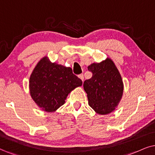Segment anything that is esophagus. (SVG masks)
<instances>
[{
    "label": "esophagus",
    "instance_id": "esophagus-1",
    "mask_svg": "<svg viewBox=\"0 0 155 155\" xmlns=\"http://www.w3.org/2000/svg\"><path fill=\"white\" fill-rule=\"evenodd\" d=\"M79 77L80 78V79H81L82 80V81H84V74H79Z\"/></svg>",
    "mask_w": 155,
    "mask_h": 155
}]
</instances>
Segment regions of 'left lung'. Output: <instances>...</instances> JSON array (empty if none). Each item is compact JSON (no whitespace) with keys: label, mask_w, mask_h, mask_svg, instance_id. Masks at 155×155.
<instances>
[{"label":"left lung","mask_w":155,"mask_h":155,"mask_svg":"<svg viewBox=\"0 0 155 155\" xmlns=\"http://www.w3.org/2000/svg\"><path fill=\"white\" fill-rule=\"evenodd\" d=\"M91 79L84 82L89 105L99 114H107L114 110L123 94L121 75L109 58L88 66Z\"/></svg>","instance_id":"1"}]
</instances>
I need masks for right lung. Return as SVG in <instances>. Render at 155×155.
<instances>
[{"label":"right lung","mask_w":155,"mask_h":155,"mask_svg":"<svg viewBox=\"0 0 155 155\" xmlns=\"http://www.w3.org/2000/svg\"><path fill=\"white\" fill-rule=\"evenodd\" d=\"M82 85V81L70 67L51 63L43 58L30 77L31 95L41 108L48 112L56 111L65 103L71 91Z\"/></svg>","instance_id":"1"}]
</instances>
